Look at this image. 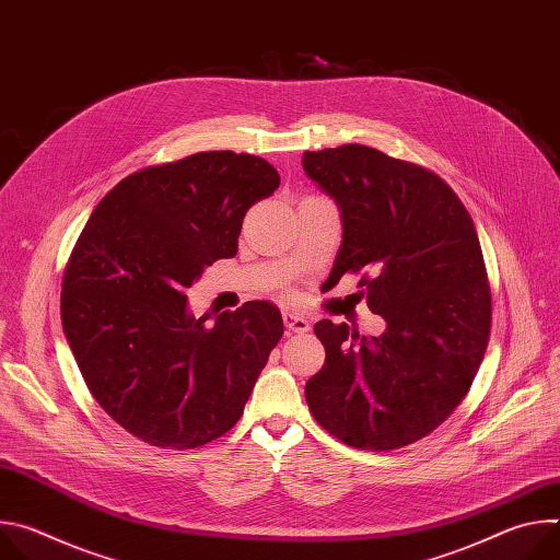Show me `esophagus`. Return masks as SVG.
I'll list each match as a JSON object with an SVG mask.
<instances>
[{
	"instance_id": "34e87169",
	"label": "esophagus",
	"mask_w": 560,
	"mask_h": 560,
	"mask_svg": "<svg viewBox=\"0 0 560 560\" xmlns=\"http://www.w3.org/2000/svg\"><path fill=\"white\" fill-rule=\"evenodd\" d=\"M283 324H285V328H288L290 332H296V335H303V332L310 330V322H307V318H303V316H299V314H292V312H285V314H283Z\"/></svg>"
}]
</instances>
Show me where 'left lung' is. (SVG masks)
I'll return each mask as SVG.
<instances>
[{"label":"left lung","mask_w":560,"mask_h":560,"mask_svg":"<svg viewBox=\"0 0 560 560\" xmlns=\"http://www.w3.org/2000/svg\"><path fill=\"white\" fill-rule=\"evenodd\" d=\"M305 175L341 208L330 277L361 275L359 294L385 318L361 337L324 318L326 363L307 383L316 423L346 445L387 452L434 432L465 398L492 328V290L474 221L432 171L376 148L303 152Z\"/></svg>","instance_id":"1"}]
</instances>
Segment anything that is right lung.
I'll use <instances>...</instances> for the list:
<instances>
[{
    "mask_svg": "<svg viewBox=\"0 0 560 560\" xmlns=\"http://www.w3.org/2000/svg\"><path fill=\"white\" fill-rule=\"evenodd\" d=\"M281 184L232 150L195 152L121 179L93 210L61 281V326L95 401L154 447H201L242 419L283 337L270 301L188 312L206 266L236 255L246 212Z\"/></svg>",
    "mask_w": 560,
    "mask_h": 560,
    "instance_id": "1",
    "label": "right lung"
}]
</instances>
